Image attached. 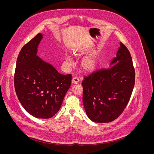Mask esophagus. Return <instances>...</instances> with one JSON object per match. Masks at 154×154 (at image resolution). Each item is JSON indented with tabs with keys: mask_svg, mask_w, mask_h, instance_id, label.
<instances>
[{
	"mask_svg": "<svg viewBox=\"0 0 154 154\" xmlns=\"http://www.w3.org/2000/svg\"><path fill=\"white\" fill-rule=\"evenodd\" d=\"M79 82V79L78 77H73L72 79V83L73 84H77Z\"/></svg>",
	"mask_w": 154,
	"mask_h": 154,
	"instance_id": "obj_1",
	"label": "esophagus"
}]
</instances>
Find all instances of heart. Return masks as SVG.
Here are the masks:
<instances>
[{"mask_svg": "<svg viewBox=\"0 0 154 154\" xmlns=\"http://www.w3.org/2000/svg\"><path fill=\"white\" fill-rule=\"evenodd\" d=\"M82 51L80 49L74 50L73 54L75 56H78L80 54ZM65 63L69 66H72L73 63L70 56L66 55L65 57ZM98 64V57L96 54H93L83 58L80 61V66L84 71L87 72H91L97 68Z\"/></svg>", "mask_w": 154, "mask_h": 154, "instance_id": "obj_1", "label": "heart"}]
</instances>
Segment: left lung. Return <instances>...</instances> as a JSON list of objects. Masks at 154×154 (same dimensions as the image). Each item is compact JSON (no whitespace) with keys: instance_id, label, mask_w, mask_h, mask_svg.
Instances as JSON below:
<instances>
[{"instance_id":"1","label":"left lung","mask_w":154,"mask_h":154,"mask_svg":"<svg viewBox=\"0 0 154 154\" xmlns=\"http://www.w3.org/2000/svg\"><path fill=\"white\" fill-rule=\"evenodd\" d=\"M106 69H100L82 82L83 103L92 121L109 122L118 118L132 93L135 72L129 51L121 42L116 57Z\"/></svg>"}]
</instances>
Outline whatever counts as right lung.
Returning a JSON list of instances; mask_svg holds the SVG:
<instances>
[{
  "label": "right lung",
  "instance_id": "1",
  "mask_svg": "<svg viewBox=\"0 0 154 154\" xmlns=\"http://www.w3.org/2000/svg\"><path fill=\"white\" fill-rule=\"evenodd\" d=\"M42 36L37 34L20 50L14 83L18 99L26 110L35 118L48 119L60 109L72 75L59 73L36 55Z\"/></svg>",
  "mask_w": 154,
  "mask_h": 154
}]
</instances>
